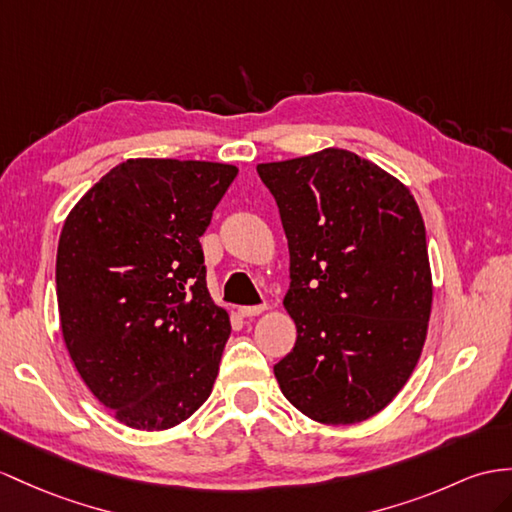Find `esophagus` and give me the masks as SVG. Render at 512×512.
<instances>
[{"label": "esophagus", "mask_w": 512, "mask_h": 512, "mask_svg": "<svg viewBox=\"0 0 512 512\" xmlns=\"http://www.w3.org/2000/svg\"><path fill=\"white\" fill-rule=\"evenodd\" d=\"M263 310H267L265 304H260V306H241L239 308V315L241 317H256V315L263 313Z\"/></svg>", "instance_id": "esophagus-1"}]
</instances>
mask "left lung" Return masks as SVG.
<instances>
[{
	"instance_id": "obj_1",
	"label": "left lung",
	"mask_w": 512,
	"mask_h": 512,
	"mask_svg": "<svg viewBox=\"0 0 512 512\" xmlns=\"http://www.w3.org/2000/svg\"><path fill=\"white\" fill-rule=\"evenodd\" d=\"M289 241L295 347L273 367L297 410L347 426L402 391L428 334L432 273L415 197L347 149L258 165Z\"/></svg>"
}]
</instances>
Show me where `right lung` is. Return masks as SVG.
I'll return each instance as SVG.
<instances>
[{
  "label": "right lung",
  "mask_w": 512,
  "mask_h": 512,
  "mask_svg": "<svg viewBox=\"0 0 512 512\" xmlns=\"http://www.w3.org/2000/svg\"><path fill=\"white\" fill-rule=\"evenodd\" d=\"M236 173L221 162L132 158L62 226L65 345L91 393L130 428L178 426L213 391L230 317L210 299L199 236Z\"/></svg>",
  "instance_id": "obj_1"
}]
</instances>
